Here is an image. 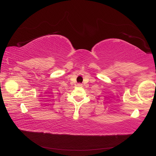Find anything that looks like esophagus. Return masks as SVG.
<instances>
[{
	"label": "esophagus",
	"mask_w": 156,
	"mask_h": 156,
	"mask_svg": "<svg viewBox=\"0 0 156 156\" xmlns=\"http://www.w3.org/2000/svg\"><path fill=\"white\" fill-rule=\"evenodd\" d=\"M77 86H78V87H82V83H78Z\"/></svg>",
	"instance_id": "34e87169"
}]
</instances>
